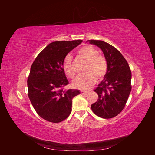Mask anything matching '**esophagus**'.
Listing matches in <instances>:
<instances>
[{
    "label": "esophagus",
    "mask_w": 155,
    "mask_h": 155,
    "mask_svg": "<svg viewBox=\"0 0 155 155\" xmlns=\"http://www.w3.org/2000/svg\"><path fill=\"white\" fill-rule=\"evenodd\" d=\"M88 93V91H81V94H87Z\"/></svg>",
    "instance_id": "esophagus-1"
}]
</instances>
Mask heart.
<instances>
[{
  "mask_svg": "<svg viewBox=\"0 0 155 155\" xmlns=\"http://www.w3.org/2000/svg\"><path fill=\"white\" fill-rule=\"evenodd\" d=\"M98 53V50L91 45L83 46L78 50L79 57L85 60L83 67L85 73L79 75L73 81L72 85L75 88L83 90L90 88L96 81V77L98 79H101L107 74V60L104 56ZM63 68L69 78H74L76 76L71 55L65 56L63 61Z\"/></svg>",
  "mask_w": 155,
  "mask_h": 155,
  "instance_id": "obj_1",
  "label": "heart"
}]
</instances>
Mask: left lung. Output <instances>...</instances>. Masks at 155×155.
<instances>
[{
	"mask_svg": "<svg viewBox=\"0 0 155 155\" xmlns=\"http://www.w3.org/2000/svg\"><path fill=\"white\" fill-rule=\"evenodd\" d=\"M104 52L108 70L103 81L94 91L98 99L92 104L94 113L102 118H114L122 111L131 91V71L119 50L103 41L88 40Z\"/></svg>",
	"mask_w": 155,
	"mask_h": 155,
	"instance_id": "1",
	"label": "left lung"
}]
</instances>
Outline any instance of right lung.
<instances>
[{"label": "right lung", "instance_id": "add662e5", "mask_svg": "<svg viewBox=\"0 0 155 155\" xmlns=\"http://www.w3.org/2000/svg\"><path fill=\"white\" fill-rule=\"evenodd\" d=\"M82 42H53L41 51L31 65L27 81L28 95L37 113L50 122L59 123L67 118L72 111V98L80 94L79 90H64L68 81L63 61Z\"/></svg>", "mask_w": 155, "mask_h": 155}]
</instances>
